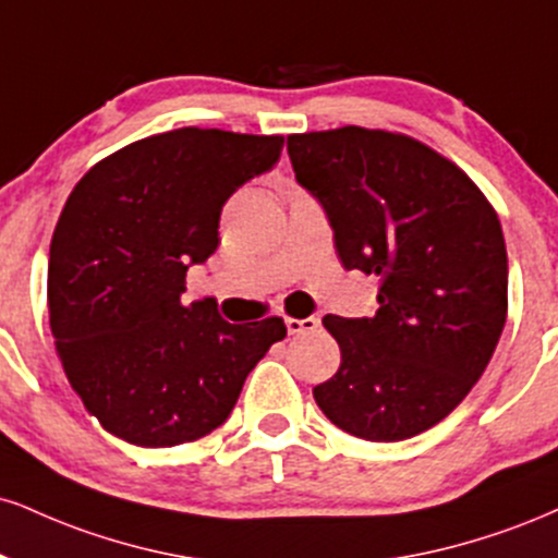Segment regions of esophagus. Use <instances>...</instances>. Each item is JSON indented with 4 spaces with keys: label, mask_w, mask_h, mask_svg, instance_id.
I'll return each mask as SVG.
<instances>
[{
    "label": "esophagus",
    "mask_w": 558,
    "mask_h": 558,
    "mask_svg": "<svg viewBox=\"0 0 558 558\" xmlns=\"http://www.w3.org/2000/svg\"><path fill=\"white\" fill-rule=\"evenodd\" d=\"M319 322L314 319V317H306V319H293V317H286V327H288V332L291 335H301V332H308V330H314V327H317Z\"/></svg>",
    "instance_id": "1"
}]
</instances>
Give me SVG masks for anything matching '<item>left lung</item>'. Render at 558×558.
Listing matches in <instances>:
<instances>
[{
  "label": "left lung",
  "mask_w": 558,
  "mask_h": 558,
  "mask_svg": "<svg viewBox=\"0 0 558 558\" xmlns=\"http://www.w3.org/2000/svg\"><path fill=\"white\" fill-rule=\"evenodd\" d=\"M288 156L325 207L345 270L379 278L374 317L322 319L340 368L314 400L359 439H411L465 400L505 330L499 218L452 160L405 134H291Z\"/></svg>",
  "instance_id": "8db88e82"
}]
</instances>
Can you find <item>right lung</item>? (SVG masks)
Returning a JSON list of instances; mask_svg holds the SVG:
<instances>
[{
  "mask_svg": "<svg viewBox=\"0 0 558 558\" xmlns=\"http://www.w3.org/2000/svg\"><path fill=\"white\" fill-rule=\"evenodd\" d=\"M280 134L184 126L93 166L49 252V317L70 385L106 432L177 447L231 415L280 317L231 325L213 299L184 304L186 270L218 250L220 210L270 171Z\"/></svg>",
  "mask_w": 558,
  "mask_h": 558,
  "instance_id": "1",
  "label": "right lung"
}]
</instances>
